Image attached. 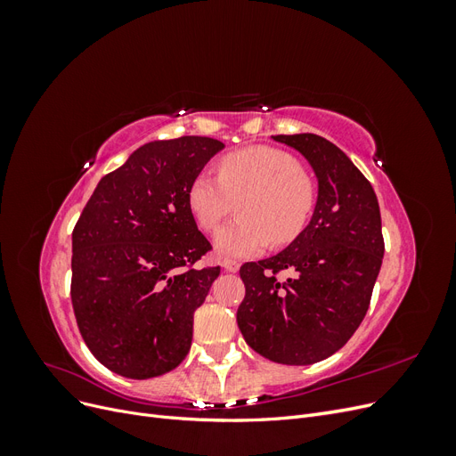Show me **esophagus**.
<instances>
[{
    "mask_svg": "<svg viewBox=\"0 0 456 456\" xmlns=\"http://www.w3.org/2000/svg\"><path fill=\"white\" fill-rule=\"evenodd\" d=\"M223 268L226 272H238L240 270V262L238 260H232V258H224L223 260Z\"/></svg>",
    "mask_w": 456,
    "mask_h": 456,
    "instance_id": "obj_1",
    "label": "esophagus"
}]
</instances>
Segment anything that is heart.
Returning a JSON list of instances; mask_svg holds the SVG:
<instances>
[{"instance_id":"1","label":"heart","mask_w":456,"mask_h":456,"mask_svg":"<svg viewBox=\"0 0 456 456\" xmlns=\"http://www.w3.org/2000/svg\"><path fill=\"white\" fill-rule=\"evenodd\" d=\"M190 211L203 230H213L240 201V218L218 228L215 249L249 256L270 243L293 241L315 205V186L297 158L272 146L232 151L218 163V176L200 173L188 191Z\"/></svg>"}]
</instances>
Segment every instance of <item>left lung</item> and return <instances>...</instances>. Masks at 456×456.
I'll list each match as a JSON object with an SVG mask.
<instances>
[{"label":"left lung","instance_id":"8db88e82","mask_svg":"<svg viewBox=\"0 0 456 456\" xmlns=\"http://www.w3.org/2000/svg\"><path fill=\"white\" fill-rule=\"evenodd\" d=\"M273 141L310 161L320 191L310 224L287 249L240 268L238 327L266 360L310 365L338 352L369 310L384 256L380 209L370 183L333 142L312 133ZM283 269L294 278L280 282Z\"/></svg>","mask_w":456,"mask_h":456}]
</instances>
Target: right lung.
Here are the masks:
<instances>
[{
  "label": "right lung",
  "instance_id": "1",
  "mask_svg": "<svg viewBox=\"0 0 456 456\" xmlns=\"http://www.w3.org/2000/svg\"><path fill=\"white\" fill-rule=\"evenodd\" d=\"M224 148L209 136L141 146L101 178L72 232V306L91 354L121 377L144 380L181 365L194 312L220 266L194 268L213 247L188 191Z\"/></svg>",
  "mask_w": 456,
  "mask_h": 456
}]
</instances>
